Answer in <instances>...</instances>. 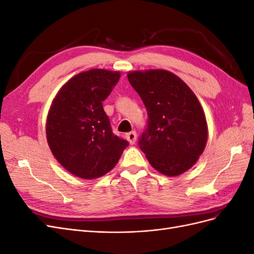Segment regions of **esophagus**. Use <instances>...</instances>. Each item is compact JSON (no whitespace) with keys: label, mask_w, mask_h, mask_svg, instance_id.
<instances>
[{"label":"esophagus","mask_w":254,"mask_h":254,"mask_svg":"<svg viewBox=\"0 0 254 254\" xmlns=\"http://www.w3.org/2000/svg\"><path fill=\"white\" fill-rule=\"evenodd\" d=\"M125 136H126V139L128 140V142L131 144V145L135 143V141H136V133H135V131H130V132L126 133Z\"/></svg>","instance_id":"1"}]
</instances>
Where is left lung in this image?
<instances>
[{"label":"left lung","mask_w":254,"mask_h":254,"mask_svg":"<svg viewBox=\"0 0 254 254\" xmlns=\"http://www.w3.org/2000/svg\"><path fill=\"white\" fill-rule=\"evenodd\" d=\"M148 114L139 146L148 162L165 176H178L193 166L207 140L205 115L188 84L165 70L127 75Z\"/></svg>","instance_id":"obj_1"}]
</instances>
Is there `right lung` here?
Instances as JSON below:
<instances>
[{
	"mask_svg": "<svg viewBox=\"0 0 254 254\" xmlns=\"http://www.w3.org/2000/svg\"><path fill=\"white\" fill-rule=\"evenodd\" d=\"M120 72L93 68L75 75L54 98L47 119V139L54 157L67 172L95 179L110 172L128 142L112 132L103 108Z\"/></svg>",
	"mask_w": 254,
	"mask_h": 254,
	"instance_id": "1",
	"label": "right lung"
}]
</instances>
